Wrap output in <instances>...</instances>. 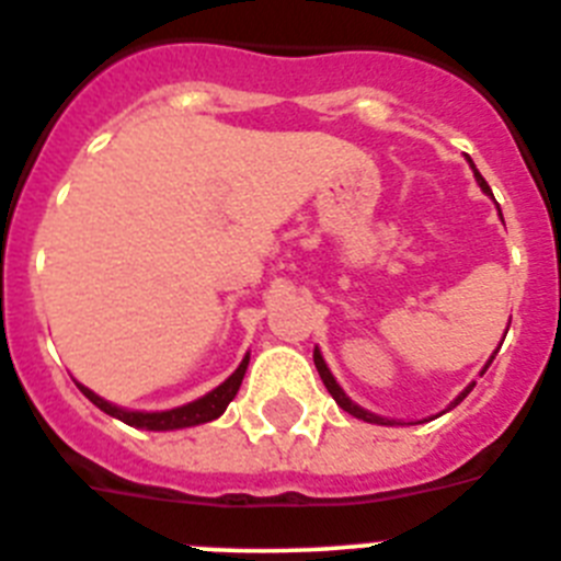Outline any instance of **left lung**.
<instances>
[{"label": "left lung", "instance_id": "1", "mask_svg": "<svg viewBox=\"0 0 561 561\" xmlns=\"http://www.w3.org/2000/svg\"><path fill=\"white\" fill-rule=\"evenodd\" d=\"M474 176H478V182H480V187H483L485 193H492V187L485 185V180L483 176H480L478 171H474ZM494 359V356H492ZM314 365H317V374H320V379H323V385L325 388H329V393L334 396V401L336 404H340L342 410H345V413H351V415H356V419H362V421H370V424H390V421H385V419H379V415H374V413H368V410H362V408H356L354 401L348 399V396L342 393V388L340 385H336L334 381V376H331V370L325 368V362H323V356H320V351H314ZM474 385H469V388L463 390V393L458 396V399H455V404H460V401L466 399V396H469V390H472Z\"/></svg>", "mask_w": 561, "mask_h": 561}]
</instances>
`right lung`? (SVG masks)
Returning a JSON list of instances; mask_svg holds the SVG:
<instances>
[{
    "label": "right lung",
    "instance_id": "obj_1",
    "mask_svg": "<svg viewBox=\"0 0 561 561\" xmlns=\"http://www.w3.org/2000/svg\"><path fill=\"white\" fill-rule=\"evenodd\" d=\"M247 365H250V356H244V362L238 365L236 374L230 376L227 381H221L219 388L210 390L207 396H202L199 401H191L185 408H176V410H165V413H131V410H121L103 401L101 396H95L89 388L78 385L81 393L87 396L95 408H101L103 413L114 415V419L126 421L128 427H142V430H180V427H193V424H205V421L219 419L221 413L227 410L232 399H236L238 388H241V379L247 374Z\"/></svg>",
    "mask_w": 561,
    "mask_h": 561
}]
</instances>
